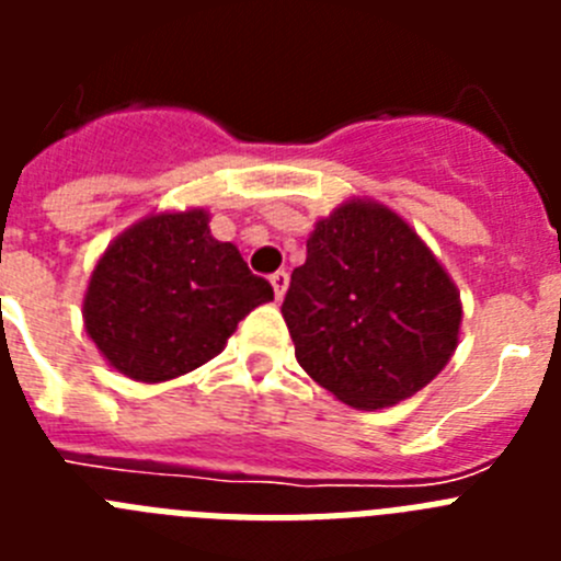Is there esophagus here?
<instances>
[{
  "instance_id": "obj_1",
  "label": "esophagus",
  "mask_w": 561,
  "mask_h": 561,
  "mask_svg": "<svg viewBox=\"0 0 561 561\" xmlns=\"http://www.w3.org/2000/svg\"><path fill=\"white\" fill-rule=\"evenodd\" d=\"M270 284H272V289H275V297H277V300H284L286 289H289V272L277 270L275 275L270 277Z\"/></svg>"
}]
</instances>
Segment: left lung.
I'll list each match as a JSON object with an SVG mask.
<instances>
[{
    "instance_id": "left-lung-1",
    "label": "left lung",
    "mask_w": 561,
    "mask_h": 561,
    "mask_svg": "<svg viewBox=\"0 0 561 561\" xmlns=\"http://www.w3.org/2000/svg\"><path fill=\"white\" fill-rule=\"evenodd\" d=\"M280 311L300 368L356 410L427 388L458 348L463 317L433 250L374 199L342 202L317 221Z\"/></svg>"
}]
</instances>
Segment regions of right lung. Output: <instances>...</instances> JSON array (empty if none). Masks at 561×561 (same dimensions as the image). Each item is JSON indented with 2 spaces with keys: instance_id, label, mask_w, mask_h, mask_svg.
Here are the masks:
<instances>
[{
  "instance_id": "1",
  "label": "right lung",
  "mask_w": 561,
  "mask_h": 561,
  "mask_svg": "<svg viewBox=\"0 0 561 561\" xmlns=\"http://www.w3.org/2000/svg\"><path fill=\"white\" fill-rule=\"evenodd\" d=\"M272 297L238 247L210 236V213H151L98 257L83 325L117 374L157 385L219 356L236 325Z\"/></svg>"
}]
</instances>
